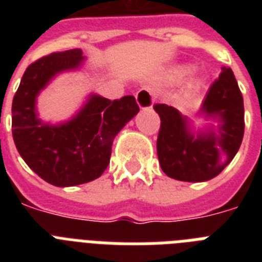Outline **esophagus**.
Wrapping results in <instances>:
<instances>
[{"mask_svg":"<svg viewBox=\"0 0 262 262\" xmlns=\"http://www.w3.org/2000/svg\"><path fill=\"white\" fill-rule=\"evenodd\" d=\"M156 95L151 88H141V90L136 94V100L139 103L141 108H151L155 103Z\"/></svg>","mask_w":262,"mask_h":262,"instance_id":"1","label":"esophagus"}]
</instances>
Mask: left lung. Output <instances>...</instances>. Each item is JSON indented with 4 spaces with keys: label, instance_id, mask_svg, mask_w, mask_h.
<instances>
[{
    "label": "left lung",
    "instance_id": "obj_1",
    "mask_svg": "<svg viewBox=\"0 0 262 262\" xmlns=\"http://www.w3.org/2000/svg\"><path fill=\"white\" fill-rule=\"evenodd\" d=\"M154 108L160 117L158 158L170 178L185 182L215 178L239 149L245 132L244 98L231 68H222L200 108V114L219 122L217 127L211 125L194 135L177 108L163 103Z\"/></svg>",
    "mask_w": 262,
    "mask_h": 262
}]
</instances>
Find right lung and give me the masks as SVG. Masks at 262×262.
<instances>
[{"instance_id":"right-lung-1","label":"right lung","mask_w":262,"mask_h":262,"mask_svg":"<svg viewBox=\"0 0 262 262\" xmlns=\"http://www.w3.org/2000/svg\"><path fill=\"white\" fill-rule=\"evenodd\" d=\"M83 61L80 49L39 58L26 69L12 103V135L18 154L54 186L99 178L110 163L114 137L140 110L132 95L110 100L94 94L71 121L42 122L35 107L39 92L55 75L77 69Z\"/></svg>"}]
</instances>
